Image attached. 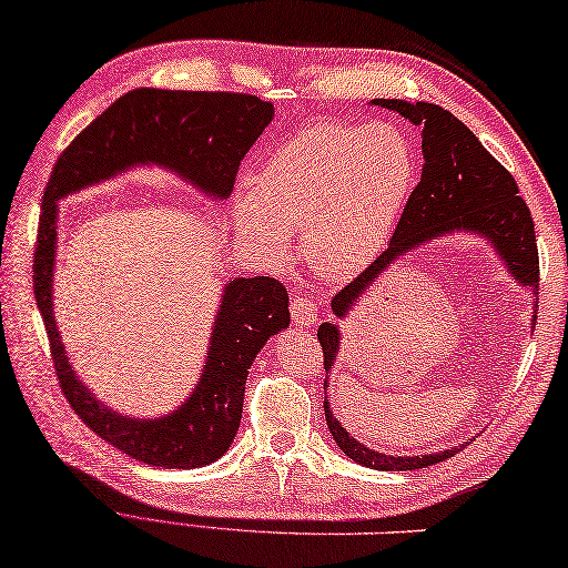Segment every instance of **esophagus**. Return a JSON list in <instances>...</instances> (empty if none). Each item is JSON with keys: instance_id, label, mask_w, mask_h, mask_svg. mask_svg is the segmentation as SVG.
I'll use <instances>...</instances> for the list:
<instances>
[{"instance_id": "esophagus-1", "label": "esophagus", "mask_w": 568, "mask_h": 568, "mask_svg": "<svg viewBox=\"0 0 568 568\" xmlns=\"http://www.w3.org/2000/svg\"><path fill=\"white\" fill-rule=\"evenodd\" d=\"M292 318H294L296 326L308 328L312 324H316V318H318V304L314 302V298H308V296H294V302H292Z\"/></svg>"}]
</instances>
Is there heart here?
<instances>
[{"mask_svg":"<svg viewBox=\"0 0 568 568\" xmlns=\"http://www.w3.org/2000/svg\"><path fill=\"white\" fill-rule=\"evenodd\" d=\"M417 153L403 128L316 123L262 160L250 195L234 202L240 240L262 260L304 256L326 280L368 266L390 240L417 183Z\"/></svg>","mask_w":568,"mask_h":568,"instance_id":"1","label":"heart"}]
</instances>
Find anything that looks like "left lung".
Listing matches in <instances>:
<instances>
[{
    "mask_svg": "<svg viewBox=\"0 0 568 568\" xmlns=\"http://www.w3.org/2000/svg\"><path fill=\"white\" fill-rule=\"evenodd\" d=\"M373 103L400 113L413 125L423 128V175L403 210L388 250L376 256V262H371V266H366L356 280L334 296V302H331L334 314L346 318L353 304L405 252L453 232H475L485 237L497 250L499 260L507 264V272L521 286L539 294V252L534 220L527 202L519 197L517 180L511 178L509 170L495 160V155L477 141V135L443 105L425 101L408 103L398 99H376ZM316 336L321 351H324V368L328 371L334 366L341 346L338 326L334 321H326L318 326ZM324 410L336 445L353 463L371 469H385V473L388 469H395V473L398 469H423L443 463L465 447L457 445L453 450L433 455L393 457L368 450L356 437H351L346 427H341L331 413L328 400H324Z\"/></svg>",
    "mask_w": 568,
    "mask_h": 568,
    "instance_id": "1",
    "label": "left lung"
}]
</instances>
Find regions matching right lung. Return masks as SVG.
I'll return each instance as SVG.
<instances>
[{
    "label": "right lung",
    "mask_w": 568,
    "mask_h": 568,
    "mask_svg": "<svg viewBox=\"0 0 568 568\" xmlns=\"http://www.w3.org/2000/svg\"><path fill=\"white\" fill-rule=\"evenodd\" d=\"M274 118L250 93L135 89L73 138L51 170L34 247V296L53 371L69 405L91 430L138 463L192 469L215 463L242 420L244 383L266 341L288 326V294L272 276L232 280L212 321L205 371L190 398L160 417H128L95 398L73 373L53 318L57 202L131 168L160 165L215 200H227L242 158Z\"/></svg>",
    "instance_id": "obj_1"
}]
</instances>
